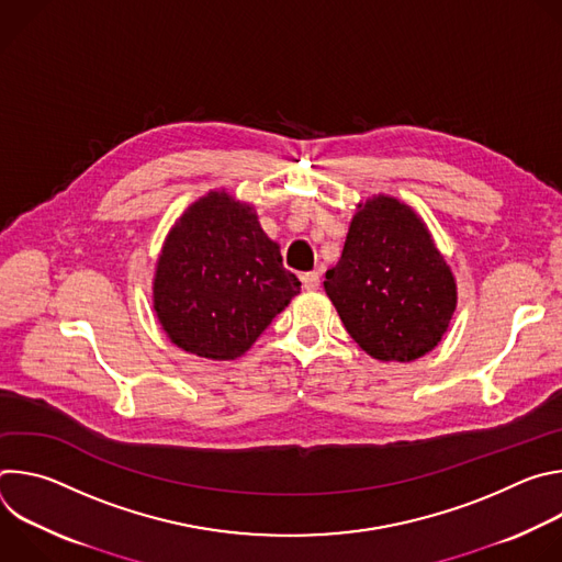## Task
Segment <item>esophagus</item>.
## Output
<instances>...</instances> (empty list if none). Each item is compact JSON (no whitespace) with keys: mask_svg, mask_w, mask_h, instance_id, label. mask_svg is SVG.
Returning a JSON list of instances; mask_svg holds the SVG:
<instances>
[{"mask_svg":"<svg viewBox=\"0 0 562 562\" xmlns=\"http://www.w3.org/2000/svg\"><path fill=\"white\" fill-rule=\"evenodd\" d=\"M302 286L306 291H317L319 289V276L315 271H308V273H302Z\"/></svg>","mask_w":562,"mask_h":562,"instance_id":"esophagus-1","label":"esophagus"}]
</instances>
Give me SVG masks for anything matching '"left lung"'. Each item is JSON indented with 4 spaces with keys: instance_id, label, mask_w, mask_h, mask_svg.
I'll use <instances>...</instances> for the list:
<instances>
[{
    "instance_id": "1",
    "label": "left lung",
    "mask_w": 562,
    "mask_h": 562,
    "mask_svg": "<svg viewBox=\"0 0 562 562\" xmlns=\"http://www.w3.org/2000/svg\"><path fill=\"white\" fill-rule=\"evenodd\" d=\"M345 329L380 362H412L442 340L458 286L425 220L391 195L358 202L345 249L325 276Z\"/></svg>"
}]
</instances>
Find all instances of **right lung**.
<instances>
[{
  "label": "right lung",
  "instance_id": "obj_1",
  "mask_svg": "<svg viewBox=\"0 0 562 562\" xmlns=\"http://www.w3.org/2000/svg\"><path fill=\"white\" fill-rule=\"evenodd\" d=\"M300 293L256 206L209 191L171 226L153 276V311L167 338L206 360L245 356Z\"/></svg>",
  "mask_w": 562,
  "mask_h": 562
}]
</instances>
